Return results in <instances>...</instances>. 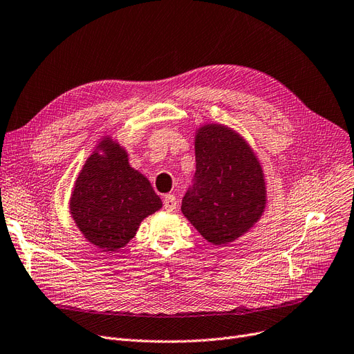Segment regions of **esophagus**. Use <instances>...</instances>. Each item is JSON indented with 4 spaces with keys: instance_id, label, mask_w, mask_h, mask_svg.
I'll list each match as a JSON object with an SVG mask.
<instances>
[{
    "instance_id": "obj_1",
    "label": "esophagus",
    "mask_w": 354,
    "mask_h": 354,
    "mask_svg": "<svg viewBox=\"0 0 354 354\" xmlns=\"http://www.w3.org/2000/svg\"><path fill=\"white\" fill-rule=\"evenodd\" d=\"M176 205H178V201H176V196L172 195V194H167L165 195L163 198V208L167 211V212H172L176 209Z\"/></svg>"
}]
</instances>
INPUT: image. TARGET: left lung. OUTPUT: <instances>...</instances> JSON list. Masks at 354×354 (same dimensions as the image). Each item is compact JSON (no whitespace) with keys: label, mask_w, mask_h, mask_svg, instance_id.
<instances>
[{"label":"left lung","mask_w":354,"mask_h":354,"mask_svg":"<svg viewBox=\"0 0 354 354\" xmlns=\"http://www.w3.org/2000/svg\"><path fill=\"white\" fill-rule=\"evenodd\" d=\"M195 160V182L182 199V214L211 244L236 241L266 209L262 165L240 133L218 122L196 129Z\"/></svg>","instance_id":"8db88e82"}]
</instances>
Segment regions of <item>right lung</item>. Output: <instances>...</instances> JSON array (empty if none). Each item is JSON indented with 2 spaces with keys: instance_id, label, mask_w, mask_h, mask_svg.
Masks as SVG:
<instances>
[{
  "instance_id": "1",
  "label": "right lung",
  "mask_w": 354,
  "mask_h": 354,
  "mask_svg": "<svg viewBox=\"0 0 354 354\" xmlns=\"http://www.w3.org/2000/svg\"><path fill=\"white\" fill-rule=\"evenodd\" d=\"M162 208L150 180L131 167L129 153L102 136L76 178L69 212L82 236L102 252L124 248L140 223Z\"/></svg>"
}]
</instances>
